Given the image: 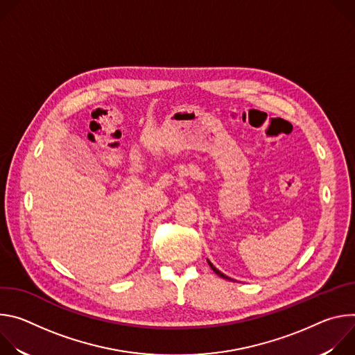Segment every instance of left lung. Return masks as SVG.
Segmentation results:
<instances>
[{
    "mask_svg": "<svg viewBox=\"0 0 355 355\" xmlns=\"http://www.w3.org/2000/svg\"><path fill=\"white\" fill-rule=\"evenodd\" d=\"M208 264H209V267H211V268H212V270H214V271H215V274H218V275H219V277H222V278H225V279H229V281H233V279H232V278H229V277H227V275H225V274H223V272H220V271H219V270H218V268H216V267H215V266H214V264H212V263H211V261H209V260H208Z\"/></svg>",
    "mask_w": 355,
    "mask_h": 355,
    "instance_id": "obj_1",
    "label": "left lung"
}]
</instances>
